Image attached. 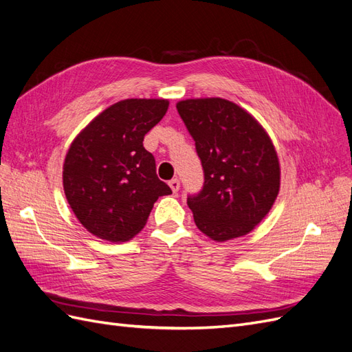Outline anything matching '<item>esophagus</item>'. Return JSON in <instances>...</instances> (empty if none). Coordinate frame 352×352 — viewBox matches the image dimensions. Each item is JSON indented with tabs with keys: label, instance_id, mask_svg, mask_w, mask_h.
<instances>
[{
	"label": "esophagus",
	"instance_id": "esophagus-1",
	"mask_svg": "<svg viewBox=\"0 0 352 352\" xmlns=\"http://www.w3.org/2000/svg\"><path fill=\"white\" fill-rule=\"evenodd\" d=\"M168 186L172 188V190H173V192L176 194L177 190H179V188H180V182H179V179H172V180H170V182H168Z\"/></svg>",
	"mask_w": 352,
	"mask_h": 352
}]
</instances>
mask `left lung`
Listing matches in <instances>:
<instances>
[{
    "mask_svg": "<svg viewBox=\"0 0 352 352\" xmlns=\"http://www.w3.org/2000/svg\"><path fill=\"white\" fill-rule=\"evenodd\" d=\"M176 109L204 168L202 190L188 198L197 228L216 242L248 235L280 189L279 157L269 133L229 100L190 98Z\"/></svg>",
    "mask_w": 352,
    "mask_h": 352,
    "instance_id": "1",
    "label": "left lung"
}]
</instances>
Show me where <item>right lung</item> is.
Segmentation results:
<instances>
[{
  "label": "right lung",
  "instance_id": "1",
  "mask_svg": "<svg viewBox=\"0 0 352 352\" xmlns=\"http://www.w3.org/2000/svg\"><path fill=\"white\" fill-rule=\"evenodd\" d=\"M167 109L163 98L122 100L94 117L70 144L63 188L74 216L94 236L132 239L158 197L172 194L142 144Z\"/></svg>",
  "mask_w": 352,
  "mask_h": 352
}]
</instances>
